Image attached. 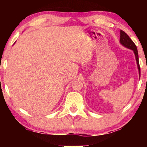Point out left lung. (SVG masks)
Instances as JSON below:
<instances>
[{
    "mask_svg": "<svg viewBox=\"0 0 147 147\" xmlns=\"http://www.w3.org/2000/svg\"><path fill=\"white\" fill-rule=\"evenodd\" d=\"M119 42H120V43L123 45V46H124L126 48L131 49V50H132L133 52H134L135 56H136V62H137L138 71H139V75L140 77V68L139 64L138 52L137 47H136V44L133 43V41L131 39V38H130L124 31H122V30H120V39H119Z\"/></svg>",
    "mask_w": 147,
    "mask_h": 147,
    "instance_id": "obj_1",
    "label": "left lung"
}]
</instances>
